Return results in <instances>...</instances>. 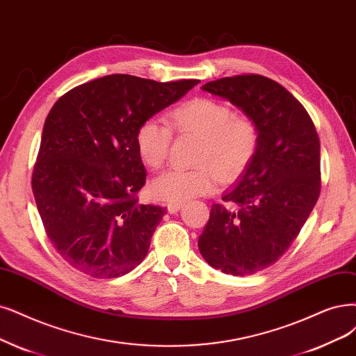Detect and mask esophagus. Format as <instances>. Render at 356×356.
<instances>
[{
  "label": "esophagus",
  "mask_w": 356,
  "mask_h": 356,
  "mask_svg": "<svg viewBox=\"0 0 356 356\" xmlns=\"http://www.w3.org/2000/svg\"><path fill=\"white\" fill-rule=\"evenodd\" d=\"M180 208H181V202H170V204L167 205V211H168L170 214H175V213L179 211Z\"/></svg>",
  "instance_id": "34e87169"
}]
</instances>
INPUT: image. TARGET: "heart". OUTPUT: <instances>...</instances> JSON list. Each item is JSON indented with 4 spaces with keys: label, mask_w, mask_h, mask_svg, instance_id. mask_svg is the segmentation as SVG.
<instances>
[{
    "label": "heart",
    "mask_w": 356,
    "mask_h": 356,
    "mask_svg": "<svg viewBox=\"0 0 356 356\" xmlns=\"http://www.w3.org/2000/svg\"><path fill=\"white\" fill-rule=\"evenodd\" d=\"M170 124L181 135L201 138L193 168H173L151 186L156 200L181 202L216 191L218 176L238 179L252 163L259 147V130L248 115L234 114L229 104L213 98H193L168 115ZM161 118L149 117L136 130V148L142 161L160 170L168 158L173 131ZM219 175H217L216 173Z\"/></svg>",
    "instance_id": "heart-1"
}]
</instances>
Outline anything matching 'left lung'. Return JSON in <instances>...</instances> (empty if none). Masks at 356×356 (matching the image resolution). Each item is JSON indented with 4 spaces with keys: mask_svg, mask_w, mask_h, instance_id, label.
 Returning <instances> with one entry per match:
<instances>
[{
    "mask_svg": "<svg viewBox=\"0 0 356 356\" xmlns=\"http://www.w3.org/2000/svg\"><path fill=\"white\" fill-rule=\"evenodd\" d=\"M204 90L229 99L259 130L255 158L224 204H213L198 248L209 266L251 275L273 266L298 238L321 191L320 139L307 110L261 74L221 77Z\"/></svg>",
    "mask_w": 356,
    "mask_h": 356,
    "instance_id": "8db88e82",
    "label": "left lung"
}]
</instances>
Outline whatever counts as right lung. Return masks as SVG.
I'll return each mask as SVG.
<instances>
[{"mask_svg":"<svg viewBox=\"0 0 356 356\" xmlns=\"http://www.w3.org/2000/svg\"><path fill=\"white\" fill-rule=\"evenodd\" d=\"M196 83L110 74L65 92L51 108L32 191L49 242L74 270L114 279L147 257L165 208L139 204L147 173L136 130Z\"/></svg>","mask_w":356,"mask_h":356,"instance_id":"obj_1","label":"right lung"}]
</instances>
